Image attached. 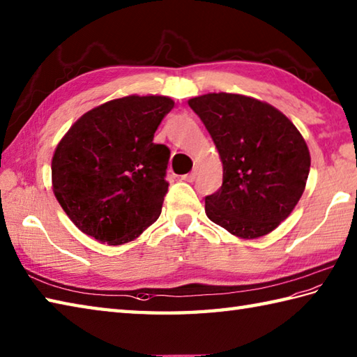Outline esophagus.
Listing matches in <instances>:
<instances>
[{
	"label": "esophagus",
	"mask_w": 357,
	"mask_h": 357,
	"mask_svg": "<svg viewBox=\"0 0 357 357\" xmlns=\"http://www.w3.org/2000/svg\"><path fill=\"white\" fill-rule=\"evenodd\" d=\"M195 177H197V171H191L189 174H186V176H181V180H185V181H189V183H191V181H194L195 180Z\"/></svg>",
	"instance_id": "34e87169"
}]
</instances>
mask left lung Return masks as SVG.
<instances>
[{
	"label": "left lung",
	"mask_w": 357,
	"mask_h": 357,
	"mask_svg": "<svg viewBox=\"0 0 357 357\" xmlns=\"http://www.w3.org/2000/svg\"><path fill=\"white\" fill-rule=\"evenodd\" d=\"M215 143L223 183L205 197L211 222L242 238L279 227L302 197L310 152L297 128L271 105L237 93L188 101Z\"/></svg>",
	"instance_id": "8db88e82"
}]
</instances>
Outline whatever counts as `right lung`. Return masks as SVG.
<instances>
[{"label":"right lung","mask_w":357,"mask_h":357,"mask_svg":"<svg viewBox=\"0 0 357 357\" xmlns=\"http://www.w3.org/2000/svg\"><path fill=\"white\" fill-rule=\"evenodd\" d=\"M172 107L171 98L160 96L107 101L78 119L58 143L54 194L84 234L121 245L158 219L171 151L152 140Z\"/></svg>","instance_id":"right-lung-1"}]
</instances>
